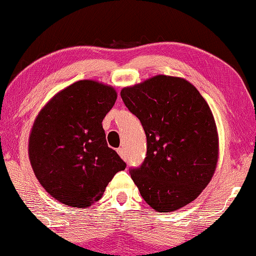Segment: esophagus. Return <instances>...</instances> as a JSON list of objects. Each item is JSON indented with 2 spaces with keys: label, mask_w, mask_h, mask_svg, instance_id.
Here are the masks:
<instances>
[{
  "label": "esophagus",
  "mask_w": 256,
  "mask_h": 256,
  "mask_svg": "<svg viewBox=\"0 0 256 256\" xmlns=\"http://www.w3.org/2000/svg\"><path fill=\"white\" fill-rule=\"evenodd\" d=\"M118 154H120V157L124 159V160L126 162L128 159V156H127V152H126V150L124 149V148H119V149H118Z\"/></svg>",
  "instance_id": "obj_1"
}]
</instances>
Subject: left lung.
<instances>
[{
	"label": "left lung",
	"instance_id": "8db88e82",
	"mask_svg": "<svg viewBox=\"0 0 256 256\" xmlns=\"http://www.w3.org/2000/svg\"><path fill=\"white\" fill-rule=\"evenodd\" d=\"M121 98L146 135L144 162L130 170L144 201L158 212L194 201L210 182L220 154L208 102L188 80L166 75L124 88Z\"/></svg>",
	"mask_w": 256,
	"mask_h": 256
}]
</instances>
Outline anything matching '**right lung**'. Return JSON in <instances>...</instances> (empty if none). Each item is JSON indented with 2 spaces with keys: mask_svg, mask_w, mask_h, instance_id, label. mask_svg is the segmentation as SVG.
I'll return each mask as SVG.
<instances>
[{
  "mask_svg": "<svg viewBox=\"0 0 256 256\" xmlns=\"http://www.w3.org/2000/svg\"><path fill=\"white\" fill-rule=\"evenodd\" d=\"M116 98L110 85L77 80L54 94L33 122L30 162L40 184L62 204L88 208L126 168L107 146L102 124Z\"/></svg>",
  "mask_w": 256,
  "mask_h": 256,
  "instance_id": "right-lung-1",
  "label": "right lung"
}]
</instances>
